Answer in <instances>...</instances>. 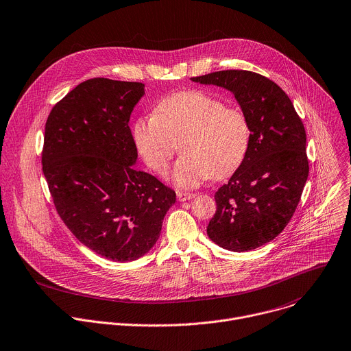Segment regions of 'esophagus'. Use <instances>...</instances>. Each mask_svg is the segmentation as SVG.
Returning <instances> with one entry per match:
<instances>
[{
  "instance_id": "1",
  "label": "esophagus",
  "mask_w": 351,
  "mask_h": 351,
  "mask_svg": "<svg viewBox=\"0 0 351 351\" xmlns=\"http://www.w3.org/2000/svg\"><path fill=\"white\" fill-rule=\"evenodd\" d=\"M176 195H178V201H180V202L189 201V199L195 197V194H193V193H182V191H178Z\"/></svg>"
}]
</instances>
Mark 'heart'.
Wrapping results in <instances>:
<instances>
[{
  "label": "heart",
  "mask_w": 351,
  "mask_h": 351,
  "mask_svg": "<svg viewBox=\"0 0 351 351\" xmlns=\"http://www.w3.org/2000/svg\"><path fill=\"white\" fill-rule=\"evenodd\" d=\"M136 149L145 164L162 173L179 149L183 156L169 172L180 189L224 178L244 161L250 146L245 114L204 90L172 93L154 108V117H141L132 127Z\"/></svg>",
  "instance_id": "heart-1"
}]
</instances>
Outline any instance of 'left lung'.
I'll use <instances>...</instances> for the list:
<instances>
[{"label": "left lung", "instance_id": "obj_1", "mask_svg": "<svg viewBox=\"0 0 351 351\" xmlns=\"http://www.w3.org/2000/svg\"><path fill=\"white\" fill-rule=\"evenodd\" d=\"M191 81L230 90L245 114L247 156L215 193L208 237L245 252L274 240L289 223L308 176L306 131L288 95L271 80L247 70H223Z\"/></svg>", "mask_w": 351, "mask_h": 351}]
</instances>
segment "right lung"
<instances>
[{
    "mask_svg": "<svg viewBox=\"0 0 351 351\" xmlns=\"http://www.w3.org/2000/svg\"><path fill=\"white\" fill-rule=\"evenodd\" d=\"M145 84L92 78L70 90L45 124L43 172L56 210L90 251L114 262L146 255L176 194L138 171L131 112Z\"/></svg>",
    "mask_w": 351,
    "mask_h": 351,
    "instance_id": "1",
    "label": "right lung"
}]
</instances>
